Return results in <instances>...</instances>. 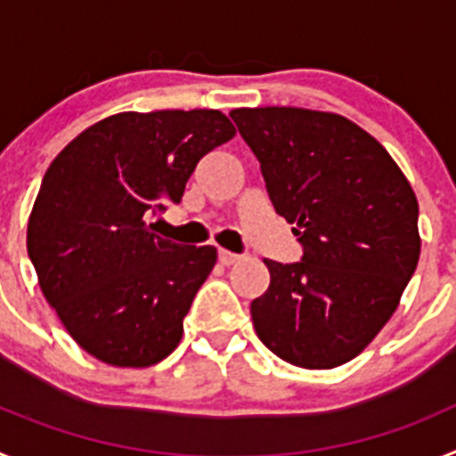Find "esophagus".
<instances>
[{
  "label": "esophagus",
  "instance_id": "1",
  "mask_svg": "<svg viewBox=\"0 0 456 456\" xmlns=\"http://www.w3.org/2000/svg\"><path fill=\"white\" fill-rule=\"evenodd\" d=\"M237 260H240V256H237V253H231V251H225V248H219V263L221 265L231 267V265H235Z\"/></svg>",
  "mask_w": 456,
  "mask_h": 456
}]
</instances>
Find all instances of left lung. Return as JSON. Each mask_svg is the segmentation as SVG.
Returning a JSON list of instances; mask_svg holds the SVG:
<instances>
[{
	"label": "left lung",
	"instance_id": "1",
	"mask_svg": "<svg viewBox=\"0 0 456 456\" xmlns=\"http://www.w3.org/2000/svg\"><path fill=\"white\" fill-rule=\"evenodd\" d=\"M276 215L294 224L299 263L265 260L251 301L257 338L299 368H336L368 347L418 267V200L356 123L297 107L232 109Z\"/></svg>",
	"mask_w": 456,
	"mask_h": 456
}]
</instances>
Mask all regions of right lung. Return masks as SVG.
Returning <instances> with one entry per match:
<instances>
[{
	"instance_id": "right-lung-1",
	"label": "right lung",
	"mask_w": 456,
	"mask_h": 456,
	"mask_svg": "<svg viewBox=\"0 0 456 456\" xmlns=\"http://www.w3.org/2000/svg\"><path fill=\"white\" fill-rule=\"evenodd\" d=\"M221 111L109 116L47 168L27 228L40 289L79 347L118 368L159 363L216 263L215 247H183L151 216L183 200L200 157L231 141Z\"/></svg>"
}]
</instances>
